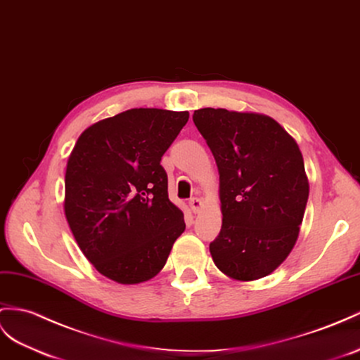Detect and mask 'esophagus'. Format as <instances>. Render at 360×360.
Listing matches in <instances>:
<instances>
[{
  "label": "esophagus",
  "instance_id": "obj_1",
  "mask_svg": "<svg viewBox=\"0 0 360 360\" xmlns=\"http://www.w3.org/2000/svg\"><path fill=\"white\" fill-rule=\"evenodd\" d=\"M188 205H190V210L193 211V213H199V211L202 210V202H200V199H198V198H193V199H190V202H188Z\"/></svg>",
  "mask_w": 360,
  "mask_h": 360
}]
</instances>
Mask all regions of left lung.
Returning <instances> with one entry per match:
<instances>
[{
  "mask_svg": "<svg viewBox=\"0 0 360 360\" xmlns=\"http://www.w3.org/2000/svg\"><path fill=\"white\" fill-rule=\"evenodd\" d=\"M219 170L222 228L210 252L236 281L272 274L298 240L309 179L297 141L269 115L204 108L193 114Z\"/></svg>",
  "mask_w": 360,
  "mask_h": 360,
  "instance_id": "1",
  "label": "left lung"
}]
</instances>
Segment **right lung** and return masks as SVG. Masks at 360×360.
<instances>
[{
    "label": "right lung",
    "mask_w": 360,
    "mask_h": 360,
    "mask_svg": "<svg viewBox=\"0 0 360 360\" xmlns=\"http://www.w3.org/2000/svg\"><path fill=\"white\" fill-rule=\"evenodd\" d=\"M188 112L135 108L80 134L65 172L63 211L92 266L120 284L158 275L186 229L161 158Z\"/></svg>",
    "instance_id": "add662e5"
}]
</instances>
